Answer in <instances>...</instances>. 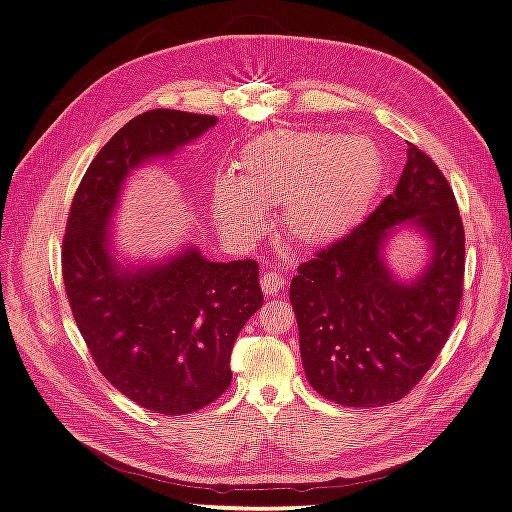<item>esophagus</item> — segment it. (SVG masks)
Returning <instances> with one entry per match:
<instances>
[{"label":"esophagus","instance_id":"1","mask_svg":"<svg viewBox=\"0 0 512 512\" xmlns=\"http://www.w3.org/2000/svg\"><path fill=\"white\" fill-rule=\"evenodd\" d=\"M286 284V277L280 273V271H269L265 273V277H262V292H265V297H273V294L280 292Z\"/></svg>","mask_w":512,"mask_h":512}]
</instances>
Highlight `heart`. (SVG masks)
Segmentation results:
<instances>
[{"instance_id": "heart-1", "label": "heart", "mask_w": 512, "mask_h": 512, "mask_svg": "<svg viewBox=\"0 0 512 512\" xmlns=\"http://www.w3.org/2000/svg\"><path fill=\"white\" fill-rule=\"evenodd\" d=\"M239 179L213 183V213L232 237L260 230L263 207L282 209L286 237L320 247L359 224L382 177L380 147L367 136L280 130L258 136L241 151Z\"/></svg>"}]
</instances>
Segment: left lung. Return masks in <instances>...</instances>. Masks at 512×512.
<instances>
[{"mask_svg": "<svg viewBox=\"0 0 512 512\" xmlns=\"http://www.w3.org/2000/svg\"><path fill=\"white\" fill-rule=\"evenodd\" d=\"M404 225L421 231L432 250L424 273L408 283L383 260L390 232ZM463 269L466 235L455 194L436 162L408 143L395 192L292 277L309 384L348 408H378L408 395L451 335Z\"/></svg>", "mask_w": 512, "mask_h": 512, "instance_id": "8db88e82", "label": "left lung"}]
</instances>
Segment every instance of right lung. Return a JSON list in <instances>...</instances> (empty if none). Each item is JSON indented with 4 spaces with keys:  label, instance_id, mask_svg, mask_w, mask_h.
I'll return each instance as SVG.
<instances>
[{
    "label": "right lung",
    "instance_id": "add662e5",
    "mask_svg": "<svg viewBox=\"0 0 512 512\" xmlns=\"http://www.w3.org/2000/svg\"><path fill=\"white\" fill-rule=\"evenodd\" d=\"M215 123L170 108L128 121L89 164L61 245L72 316L102 376L164 416L205 408L230 386L232 344L262 307L258 265L213 262L188 245L162 262L123 267L108 226L134 168L173 156Z\"/></svg>",
    "mask_w": 512,
    "mask_h": 512
}]
</instances>
